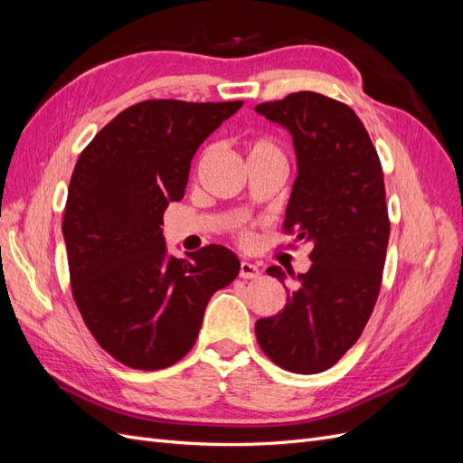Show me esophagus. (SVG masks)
<instances>
[{"mask_svg":"<svg viewBox=\"0 0 463 463\" xmlns=\"http://www.w3.org/2000/svg\"><path fill=\"white\" fill-rule=\"evenodd\" d=\"M259 274H260V270H259V266H257V264H253V262H247V260H243V262L240 264V276H241L243 279H253V278H259Z\"/></svg>","mask_w":463,"mask_h":463,"instance_id":"34e87169","label":"esophagus"}]
</instances>
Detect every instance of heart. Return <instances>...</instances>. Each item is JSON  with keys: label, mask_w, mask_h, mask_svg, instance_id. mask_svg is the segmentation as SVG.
<instances>
[{"label": "heart", "mask_w": 463, "mask_h": 463, "mask_svg": "<svg viewBox=\"0 0 463 463\" xmlns=\"http://www.w3.org/2000/svg\"><path fill=\"white\" fill-rule=\"evenodd\" d=\"M270 152H278L276 145L269 138H255V141H250L249 145V156H257V154H270ZM250 237L247 235L245 241H249Z\"/></svg>", "instance_id": "heart-1"}]
</instances>
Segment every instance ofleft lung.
Returning <instances> with one entry per match:
<instances>
[{
    "label": "left lung",
    "mask_w": 463,
    "mask_h": 463,
    "mask_svg": "<svg viewBox=\"0 0 463 463\" xmlns=\"http://www.w3.org/2000/svg\"><path fill=\"white\" fill-rule=\"evenodd\" d=\"M255 111L291 135L298 177L284 226L313 245L311 269L298 274L282 311L257 320V340L278 367L315 374L359 340L381 291L390 237L383 167L355 111L332 98L296 92ZM266 272L288 278L279 266Z\"/></svg>",
    "instance_id": "1"
}]
</instances>
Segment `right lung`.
<instances>
[{
	"label": "right lung",
	"mask_w": 463,
	"mask_h": 463,
	"mask_svg": "<svg viewBox=\"0 0 463 463\" xmlns=\"http://www.w3.org/2000/svg\"><path fill=\"white\" fill-rule=\"evenodd\" d=\"M243 102L146 100L82 150L63 214L73 298L94 340L123 365L158 371L197 340L210 298L240 274L222 245L167 253L164 210L185 194L204 138Z\"/></svg>",
	"instance_id": "add662e5"
}]
</instances>
